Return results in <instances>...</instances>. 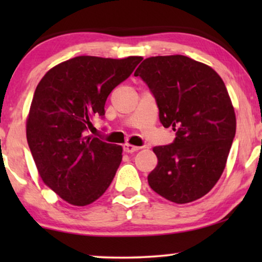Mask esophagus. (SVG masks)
<instances>
[{
    "label": "esophagus",
    "mask_w": 262,
    "mask_h": 262,
    "mask_svg": "<svg viewBox=\"0 0 262 262\" xmlns=\"http://www.w3.org/2000/svg\"><path fill=\"white\" fill-rule=\"evenodd\" d=\"M141 149V146H136V145H131V144H125L124 145V151L125 152H136Z\"/></svg>",
    "instance_id": "esophagus-1"
}]
</instances>
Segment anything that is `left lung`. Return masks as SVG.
<instances>
[{
	"label": "left lung",
	"mask_w": 262,
	"mask_h": 262,
	"mask_svg": "<svg viewBox=\"0 0 262 262\" xmlns=\"http://www.w3.org/2000/svg\"><path fill=\"white\" fill-rule=\"evenodd\" d=\"M156 100L161 124L175 131L154 148L157 166L148 175L152 191L186 204L211 191L223 173L236 132L228 91L212 68L189 57L146 58L135 71Z\"/></svg>",
	"instance_id": "left-lung-1"
}]
</instances>
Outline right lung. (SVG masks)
I'll use <instances>...</instances> for the list:
<instances>
[{
	"label": "right lung",
	"mask_w": 262,
	"mask_h": 262,
	"mask_svg": "<svg viewBox=\"0 0 262 262\" xmlns=\"http://www.w3.org/2000/svg\"><path fill=\"white\" fill-rule=\"evenodd\" d=\"M141 60L78 56L49 70L35 88L28 146L41 180L66 202L88 205L112 182L123 149L88 136V130L94 118L103 119L111 92Z\"/></svg>",
	"instance_id": "right-lung-1"
}]
</instances>
